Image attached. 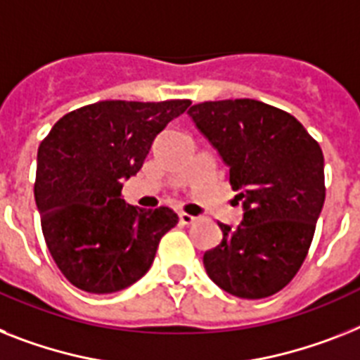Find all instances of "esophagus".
Wrapping results in <instances>:
<instances>
[{"mask_svg":"<svg viewBox=\"0 0 360 360\" xmlns=\"http://www.w3.org/2000/svg\"><path fill=\"white\" fill-rule=\"evenodd\" d=\"M178 219H180V224H184V226H189V224L197 221V217L189 215V213H178Z\"/></svg>","mask_w":360,"mask_h":360,"instance_id":"obj_1","label":"esophagus"}]
</instances>
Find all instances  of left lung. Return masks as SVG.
<instances>
[{"mask_svg":"<svg viewBox=\"0 0 360 360\" xmlns=\"http://www.w3.org/2000/svg\"><path fill=\"white\" fill-rule=\"evenodd\" d=\"M187 114L226 163L245 212L239 226L219 222L222 240L204 254V269L237 298L272 296L313 240L326 200L322 148L296 117L261 101H207Z\"/></svg>","mask_w":360,"mask_h":360,"instance_id":"1","label":"left lung"}]
</instances>
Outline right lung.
<instances>
[{"label":"right lung","mask_w":360,"mask_h":360,"mask_svg":"<svg viewBox=\"0 0 360 360\" xmlns=\"http://www.w3.org/2000/svg\"><path fill=\"white\" fill-rule=\"evenodd\" d=\"M191 101H99L56 121L38 147L34 200L41 231L66 280L108 294L150 269L156 248L176 226L171 207L139 210L121 198L154 138Z\"/></svg>","instance_id":"add662e5"}]
</instances>
